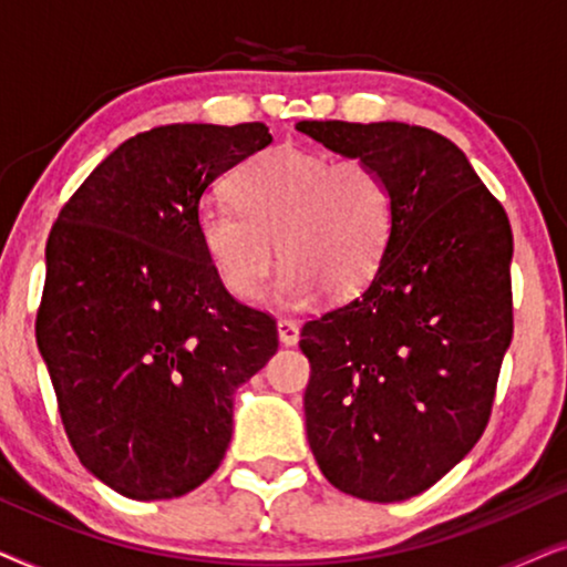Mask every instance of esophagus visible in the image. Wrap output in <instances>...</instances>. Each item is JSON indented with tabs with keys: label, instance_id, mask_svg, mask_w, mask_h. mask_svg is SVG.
Masks as SVG:
<instances>
[{
	"label": "esophagus",
	"instance_id": "1",
	"mask_svg": "<svg viewBox=\"0 0 567 567\" xmlns=\"http://www.w3.org/2000/svg\"><path fill=\"white\" fill-rule=\"evenodd\" d=\"M278 338H281L284 346H297L299 324L289 320V317H281V320H278Z\"/></svg>",
	"mask_w": 567,
	"mask_h": 567
}]
</instances>
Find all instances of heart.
<instances>
[{"instance_id": "1", "label": "heart", "mask_w": 567, "mask_h": 567, "mask_svg": "<svg viewBox=\"0 0 567 567\" xmlns=\"http://www.w3.org/2000/svg\"><path fill=\"white\" fill-rule=\"evenodd\" d=\"M229 196L237 208H204L198 235L221 284L243 301L266 289L276 250L284 262L278 293L286 301L317 291L328 299L353 297L390 250L392 193L367 159L268 150L231 175Z\"/></svg>"}]
</instances>
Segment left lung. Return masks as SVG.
Wrapping results in <instances>:
<instances>
[{"mask_svg":"<svg viewBox=\"0 0 567 567\" xmlns=\"http://www.w3.org/2000/svg\"><path fill=\"white\" fill-rule=\"evenodd\" d=\"M390 185L394 235L359 297L301 328L307 439L355 498L429 491L483 436L514 336L506 208L446 136L398 121H299Z\"/></svg>","mask_w":567,"mask_h":567,"instance_id":"obj_1","label":"left lung"}]
</instances>
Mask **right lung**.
<instances>
[{"instance_id":"right-lung-1","label":"right lung","mask_w":567,"mask_h":567,"mask_svg":"<svg viewBox=\"0 0 567 567\" xmlns=\"http://www.w3.org/2000/svg\"><path fill=\"white\" fill-rule=\"evenodd\" d=\"M266 123L131 136L61 206L35 340L74 454L115 493L177 498L219 470L235 390L278 348L276 320L224 289L198 212Z\"/></svg>"}]
</instances>
